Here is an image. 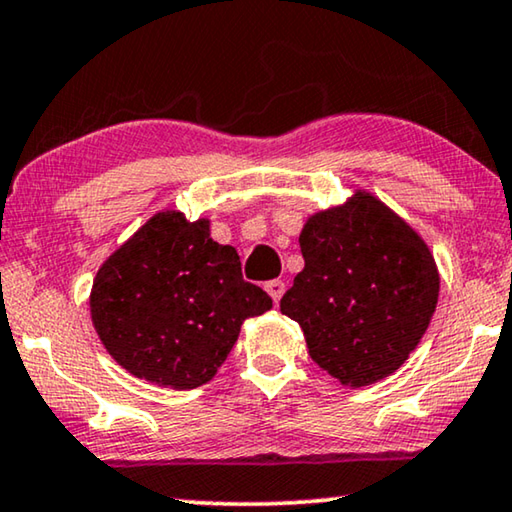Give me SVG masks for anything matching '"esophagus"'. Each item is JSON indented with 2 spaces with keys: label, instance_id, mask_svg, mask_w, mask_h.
Returning <instances> with one entry per match:
<instances>
[{
  "label": "esophagus",
  "instance_id": "esophagus-1",
  "mask_svg": "<svg viewBox=\"0 0 512 512\" xmlns=\"http://www.w3.org/2000/svg\"><path fill=\"white\" fill-rule=\"evenodd\" d=\"M266 292H269L271 299L278 303L282 299V294H285V282H282V280H269V282H266Z\"/></svg>",
  "mask_w": 512,
  "mask_h": 512
}]
</instances>
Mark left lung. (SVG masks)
Here are the masks:
<instances>
[{
	"label": "left lung",
	"mask_w": 512,
	"mask_h": 512,
	"mask_svg": "<svg viewBox=\"0 0 512 512\" xmlns=\"http://www.w3.org/2000/svg\"><path fill=\"white\" fill-rule=\"evenodd\" d=\"M305 266L280 299L308 354L345 386L393 375L414 352L439 299L430 248L370 193L319 211L299 236Z\"/></svg>",
	"instance_id": "left-lung-1"
}]
</instances>
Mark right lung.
<instances>
[{
  "mask_svg": "<svg viewBox=\"0 0 512 512\" xmlns=\"http://www.w3.org/2000/svg\"><path fill=\"white\" fill-rule=\"evenodd\" d=\"M91 322L121 368L188 391L216 375L241 324L271 296L241 276L239 255L209 236V220L156 213L96 273Z\"/></svg>",
  "mask_w": 512,
  "mask_h": 512,
  "instance_id": "add662e5",
  "label": "right lung"
}]
</instances>
